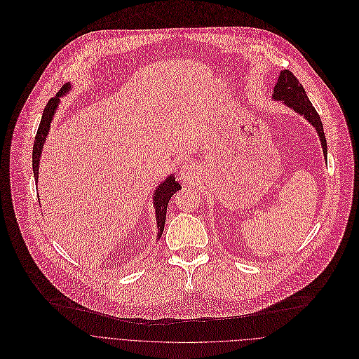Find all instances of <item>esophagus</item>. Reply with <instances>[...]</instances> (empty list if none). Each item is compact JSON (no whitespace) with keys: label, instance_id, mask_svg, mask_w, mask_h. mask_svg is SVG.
<instances>
[{"label":"esophagus","instance_id":"34e87169","mask_svg":"<svg viewBox=\"0 0 359 359\" xmlns=\"http://www.w3.org/2000/svg\"><path fill=\"white\" fill-rule=\"evenodd\" d=\"M180 177L184 182L187 184H194L198 178V167L192 163H187L185 165H182L181 168V172H180Z\"/></svg>","mask_w":359,"mask_h":359}]
</instances>
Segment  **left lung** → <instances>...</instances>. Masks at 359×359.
<instances>
[{
  "mask_svg": "<svg viewBox=\"0 0 359 359\" xmlns=\"http://www.w3.org/2000/svg\"><path fill=\"white\" fill-rule=\"evenodd\" d=\"M273 100L281 102L284 106H287L293 109L296 113L303 116L317 131L320 141H321V147L324 157L327 160V140L323 128L321 118L311 104V102L307 97V93L302 83L297 81V78L292 74L290 70H281L280 75L277 78V83L273 89Z\"/></svg>",
  "mask_w": 359,
  "mask_h": 359,
  "instance_id": "1",
  "label": "left lung"
}]
</instances>
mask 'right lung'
Wrapping results in <instances>:
<instances>
[{"mask_svg": "<svg viewBox=\"0 0 359 359\" xmlns=\"http://www.w3.org/2000/svg\"><path fill=\"white\" fill-rule=\"evenodd\" d=\"M72 85L67 82L66 85L62 86V89L56 93L55 97H52L48 104L45 106V110L42 113V118L36 131V137L34 141V150H32V170H34V177L35 181L38 184V177H39V158L42 156V149L46 141L49 128H50V123L53 120V116L59 107L60 103V97L66 96L70 92ZM181 189V185L178 181H175L174 174L168 175L153 192V205L156 209V221H157V239L161 238L163 231H164V225H165V215H167V206L168 202L171 199V196Z\"/></svg>", "mask_w": 359, "mask_h": 359, "instance_id": "1", "label": "right lung"}]
</instances>
